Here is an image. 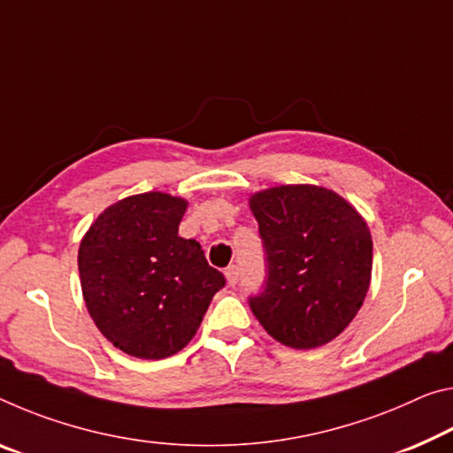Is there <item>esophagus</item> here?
Here are the masks:
<instances>
[{"instance_id": "obj_1", "label": "esophagus", "mask_w": 453, "mask_h": 453, "mask_svg": "<svg viewBox=\"0 0 453 453\" xmlns=\"http://www.w3.org/2000/svg\"><path fill=\"white\" fill-rule=\"evenodd\" d=\"M226 278H227V284L229 286H235L238 284V280H240V270H238V265H227L226 268Z\"/></svg>"}]
</instances>
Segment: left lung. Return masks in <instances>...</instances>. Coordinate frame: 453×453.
<instances>
[{
	"label": "left lung",
	"mask_w": 453,
	"mask_h": 453,
	"mask_svg": "<svg viewBox=\"0 0 453 453\" xmlns=\"http://www.w3.org/2000/svg\"><path fill=\"white\" fill-rule=\"evenodd\" d=\"M260 226L265 280L250 308L286 347L339 336L367 296L372 242L365 219L334 191L282 185L250 199Z\"/></svg>",
	"instance_id": "1"
}]
</instances>
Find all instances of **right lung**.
<instances>
[{"label":"right lung","instance_id":"1","mask_svg":"<svg viewBox=\"0 0 453 453\" xmlns=\"http://www.w3.org/2000/svg\"><path fill=\"white\" fill-rule=\"evenodd\" d=\"M185 207L159 191L127 197L98 215L78 250L86 308L127 355L179 353L226 286L199 242L179 235Z\"/></svg>","mask_w":453,"mask_h":453}]
</instances>
